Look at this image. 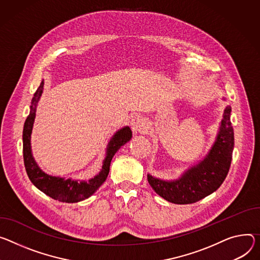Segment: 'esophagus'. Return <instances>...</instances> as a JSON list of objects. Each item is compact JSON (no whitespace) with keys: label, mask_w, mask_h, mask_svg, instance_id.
Listing matches in <instances>:
<instances>
[{"label":"esophagus","mask_w":260,"mask_h":260,"mask_svg":"<svg viewBox=\"0 0 260 260\" xmlns=\"http://www.w3.org/2000/svg\"><path fill=\"white\" fill-rule=\"evenodd\" d=\"M131 127L134 133H141L144 129H146V121L142 116L136 115L132 118L131 121Z\"/></svg>","instance_id":"1"}]
</instances>
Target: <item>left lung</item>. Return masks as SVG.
<instances>
[{
  "label": "left lung",
  "instance_id": "left-lung-1",
  "mask_svg": "<svg viewBox=\"0 0 260 260\" xmlns=\"http://www.w3.org/2000/svg\"><path fill=\"white\" fill-rule=\"evenodd\" d=\"M230 112L231 107L227 106L216 142L197 166L175 181H164L147 175L149 184L157 195L175 204H190L218 190L228 174L232 159L234 134Z\"/></svg>",
  "mask_w": 260,
  "mask_h": 260
}]
</instances>
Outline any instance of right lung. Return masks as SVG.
I'll list each match as a JSON object with an SVG mask.
<instances>
[{
    "label": "right lung",
    "mask_w": 260,
    "mask_h": 260,
    "mask_svg": "<svg viewBox=\"0 0 260 260\" xmlns=\"http://www.w3.org/2000/svg\"><path fill=\"white\" fill-rule=\"evenodd\" d=\"M43 81L40 86L36 90L34 98L31 104V111L23 125L22 132V152H23V162H25V168L27 174L32 181V183L38 187L41 192L45 195L50 196L51 198L67 203H74L82 201L88 197H90L98 188L105 182L108 177L110 171V165L114 154L118 151L121 146H123L126 142L132 139V131L129 127H124L120 131H118L112 138L109 143L107 156L104 161L103 170L94 178L88 181H76L72 179H66L59 177H53L48 174L43 173L35 162L30 146V139L32 127L34 123L35 112L37 103L41 96L42 89H43Z\"/></svg>",
    "instance_id": "add662e5"
}]
</instances>
